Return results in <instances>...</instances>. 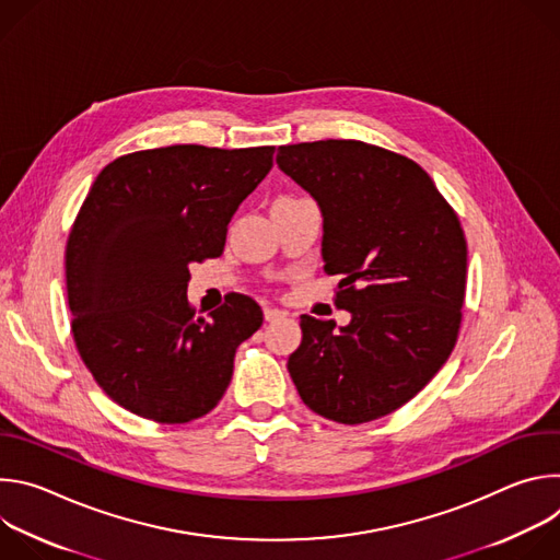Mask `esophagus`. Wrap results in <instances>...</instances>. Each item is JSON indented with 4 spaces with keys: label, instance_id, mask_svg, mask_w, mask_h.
<instances>
[{
    "label": "esophagus",
    "instance_id": "esophagus-1",
    "mask_svg": "<svg viewBox=\"0 0 560 560\" xmlns=\"http://www.w3.org/2000/svg\"><path fill=\"white\" fill-rule=\"evenodd\" d=\"M264 316H266V322H279V318L288 316V312H283L279 307H272V305H266L264 307Z\"/></svg>",
    "mask_w": 560,
    "mask_h": 560
}]
</instances>
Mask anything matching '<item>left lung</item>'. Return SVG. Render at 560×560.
Masks as SVG:
<instances>
[{
  "label": "left lung",
  "instance_id": "1",
  "mask_svg": "<svg viewBox=\"0 0 560 560\" xmlns=\"http://www.w3.org/2000/svg\"><path fill=\"white\" fill-rule=\"evenodd\" d=\"M279 168L324 214V270L341 275L335 322L301 314L288 370L303 404L359 425L415 398L452 354L467 244L452 206L412 159L357 141L281 145Z\"/></svg>",
  "mask_w": 560,
  "mask_h": 560
}]
</instances>
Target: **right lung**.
<instances>
[{"label": "right lung", "instance_id": "right-lung-1", "mask_svg": "<svg viewBox=\"0 0 560 560\" xmlns=\"http://www.w3.org/2000/svg\"><path fill=\"white\" fill-rule=\"evenodd\" d=\"M275 145L197 143L124 154L95 179L66 244L72 339L100 387L156 423L208 415L234 352L261 324L246 294L197 316L190 266L223 253L232 214L270 173Z\"/></svg>", "mask_w": 560, "mask_h": 560}]
</instances>
